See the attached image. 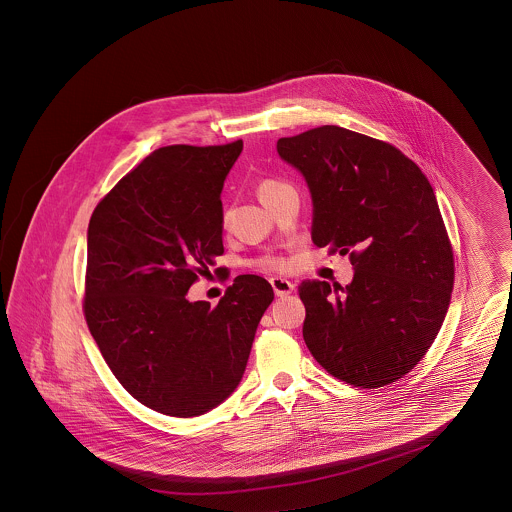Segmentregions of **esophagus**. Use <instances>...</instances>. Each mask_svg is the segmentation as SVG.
I'll list each match as a JSON object with an SVG mask.
<instances>
[{
  "label": "esophagus",
  "instance_id": "34e87169",
  "mask_svg": "<svg viewBox=\"0 0 512 512\" xmlns=\"http://www.w3.org/2000/svg\"><path fill=\"white\" fill-rule=\"evenodd\" d=\"M270 286H272V290H274L278 297H286V295H290L295 290L293 282L286 280V278H278V276L270 278Z\"/></svg>",
  "mask_w": 512,
  "mask_h": 512
}]
</instances>
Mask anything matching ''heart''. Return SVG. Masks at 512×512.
<instances>
[{"mask_svg":"<svg viewBox=\"0 0 512 512\" xmlns=\"http://www.w3.org/2000/svg\"><path fill=\"white\" fill-rule=\"evenodd\" d=\"M282 184H284V182H278V180H272V178L263 180V182L259 184V195H265L267 192H270V190L282 186ZM259 265L263 268H268V270H286V268L290 267V261H288L286 257H280V255H268V257L259 261Z\"/></svg>","mask_w":512,"mask_h":512,"instance_id":"b5f03b06","label":"heart"}]
</instances>
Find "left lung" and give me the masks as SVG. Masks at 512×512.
<instances>
[{"label":"left lung","instance_id":"obj_1","mask_svg":"<svg viewBox=\"0 0 512 512\" xmlns=\"http://www.w3.org/2000/svg\"><path fill=\"white\" fill-rule=\"evenodd\" d=\"M276 149L305 176L313 242L349 253L345 288L307 280L303 340L318 365L357 388H382L428 353L447 315L455 261L434 190L388 142L318 126Z\"/></svg>","mask_w":512,"mask_h":512}]
</instances>
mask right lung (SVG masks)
<instances>
[{
  "mask_svg": "<svg viewBox=\"0 0 512 512\" xmlns=\"http://www.w3.org/2000/svg\"><path fill=\"white\" fill-rule=\"evenodd\" d=\"M244 149L159 147L92 213L84 317L105 363L134 399L190 418L238 388L259 320L274 299L242 274L219 305L186 293L224 253V178Z\"/></svg>",
  "mask_w": 512,
  "mask_h": 512,
  "instance_id": "right-lung-1",
  "label": "right lung"
}]
</instances>
